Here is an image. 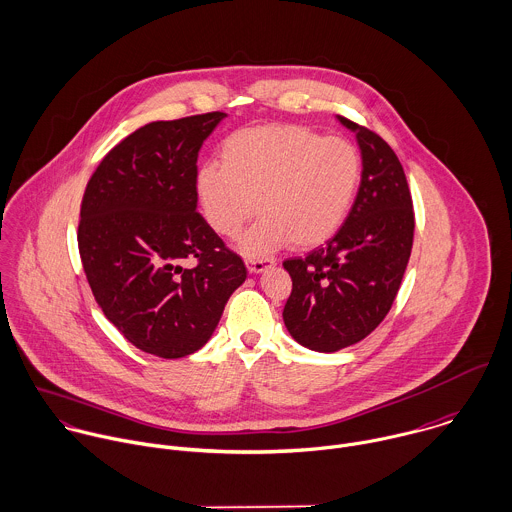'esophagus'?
<instances>
[{
	"mask_svg": "<svg viewBox=\"0 0 512 512\" xmlns=\"http://www.w3.org/2000/svg\"><path fill=\"white\" fill-rule=\"evenodd\" d=\"M276 260L274 258H248L246 260V266L250 272L258 274V272H264L268 266H274Z\"/></svg>",
	"mask_w": 512,
	"mask_h": 512,
	"instance_id": "1",
	"label": "esophagus"
}]
</instances>
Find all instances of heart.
I'll return each mask as SVG.
<instances>
[{"label":"heart","instance_id":"1","mask_svg":"<svg viewBox=\"0 0 512 512\" xmlns=\"http://www.w3.org/2000/svg\"><path fill=\"white\" fill-rule=\"evenodd\" d=\"M220 165L198 171V200L224 238L240 236L256 210L264 214L242 242L248 254L328 242L355 204L363 169L351 141L304 125L238 129L224 139Z\"/></svg>","mask_w":512,"mask_h":512}]
</instances>
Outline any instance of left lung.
Segmentation results:
<instances>
[{
  "instance_id": "1",
  "label": "left lung",
  "mask_w": 512,
  "mask_h": 512,
  "mask_svg": "<svg viewBox=\"0 0 512 512\" xmlns=\"http://www.w3.org/2000/svg\"><path fill=\"white\" fill-rule=\"evenodd\" d=\"M361 151V184L340 230L304 258L284 260L292 292L284 324L314 351H338L369 336L399 292L413 246L415 212L403 167L373 131L340 117Z\"/></svg>"
}]
</instances>
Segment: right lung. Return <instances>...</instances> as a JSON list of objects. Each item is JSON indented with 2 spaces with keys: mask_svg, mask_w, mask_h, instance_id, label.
<instances>
[{
  "mask_svg": "<svg viewBox=\"0 0 512 512\" xmlns=\"http://www.w3.org/2000/svg\"><path fill=\"white\" fill-rule=\"evenodd\" d=\"M224 117L137 129L103 157L81 200L77 244L97 304L135 347L165 359L210 340L248 274L196 210L198 151Z\"/></svg>",
  "mask_w": 512,
  "mask_h": 512,
  "instance_id": "right-lung-1",
  "label": "right lung"
}]
</instances>
